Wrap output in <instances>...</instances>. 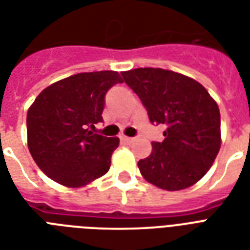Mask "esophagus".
<instances>
[{
    "label": "esophagus",
    "mask_w": 250,
    "mask_h": 250,
    "mask_svg": "<svg viewBox=\"0 0 250 250\" xmlns=\"http://www.w3.org/2000/svg\"><path fill=\"white\" fill-rule=\"evenodd\" d=\"M121 140L123 141V143H125V144H129V143H132L133 139L132 137H128V136H121Z\"/></svg>",
    "instance_id": "obj_1"
}]
</instances>
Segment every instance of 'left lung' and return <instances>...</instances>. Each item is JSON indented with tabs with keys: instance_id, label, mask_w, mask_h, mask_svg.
<instances>
[{
	"instance_id": "left-lung-1",
	"label": "left lung",
	"mask_w": 250,
	"mask_h": 250,
	"mask_svg": "<svg viewBox=\"0 0 250 250\" xmlns=\"http://www.w3.org/2000/svg\"><path fill=\"white\" fill-rule=\"evenodd\" d=\"M148 110L149 121L167 127L162 143L137 162L146 182L161 189L193 186L209 171L221 149V113L205 86L164 68L121 72Z\"/></svg>"
}]
</instances>
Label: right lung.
<instances>
[{"instance_id":"right-lung-1","label":"right lung","mask_w":250,"mask_h":250,"mask_svg":"<svg viewBox=\"0 0 250 250\" xmlns=\"http://www.w3.org/2000/svg\"><path fill=\"white\" fill-rule=\"evenodd\" d=\"M122 83L117 71L80 72L46 86L27 113V144L48 178L79 188L109 171L118 137L93 133L102 121L105 94Z\"/></svg>"}]
</instances>
